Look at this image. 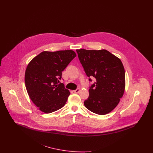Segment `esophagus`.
Instances as JSON below:
<instances>
[{
	"label": "esophagus",
	"instance_id": "34e87169",
	"mask_svg": "<svg viewBox=\"0 0 153 153\" xmlns=\"http://www.w3.org/2000/svg\"><path fill=\"white\" fill-rule=\"evenodd\" d=\"M73 92H74V93H75V94H78V93L80 92V89H79V88H77V89L74 90Z\"/></svg>",
	"mask_w": 153,
	"mask_h": 153
}]
</instances>
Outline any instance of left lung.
<instances>
[{"instance_id":"8db88e82","label":"left lung","mask_w":153,"mask_h":153,"mask_svg":"<svg viewBox=\"0 0 153 153\" xmlns=\"http://www.w3.org/2000/svg\"><path fill=\"white\" fill-rule=\"evenodd\" d=\"M80 62L89 80L96 81L89 89L85 107L98 115H105L114 109L125 89V71L121 60L108 51L77 49Z\"/></svg>"}]
</instances>
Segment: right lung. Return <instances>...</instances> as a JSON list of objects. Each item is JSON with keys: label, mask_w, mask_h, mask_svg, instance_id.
<instances>
[{"label": "right lung", "mask_w": 153, "mask_h": 153, "mask_svg": "<svg viewBox=\"0 0 153 153\" xmlns=\"http://www.w3.org/2000/svg\"><path fill=\"white\" fill-rule=\"evenodd\" d=\"M76 56L71 50L41 52L26 68L25 81L30 99L42 112L49 114L63 107L70 92L59 83L62 72Z\"/></svg>", "instance_id": "right-lung-1"}]
</instances>
